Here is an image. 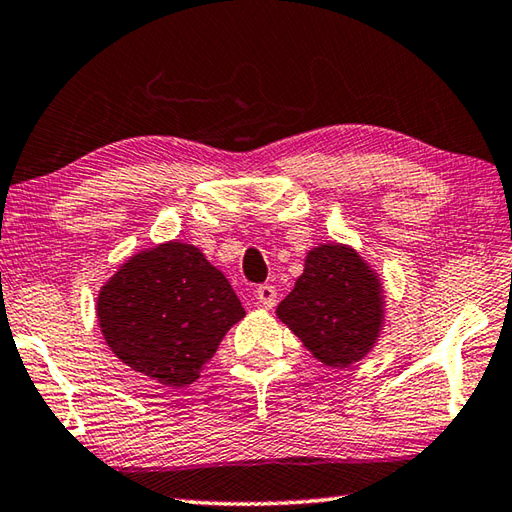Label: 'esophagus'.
<instances>
[{"label":"esophagus","instance_id":"34e87169","mask_svg":"<svg viewBox=\"0 0 512 512\" xmlns=\"http://www.w3.org/2000/svg\"><path fill=\"white\" fill-rule=\"evenodd\" d=\"M256 298H258V303L265 307V310H272V307L276 305V287L274 285H258Z\"/></svg>","mask_w":512,"mask_h":512}]
</instances>
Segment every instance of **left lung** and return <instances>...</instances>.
<instances>
[{
	"label": "left lung",
	"instance_id": "left-lung-1",
	"mask_svg": "<svg viewBox=\"0 0 512 512\" xmlns=\"http://www.w3.org/2000/svg\"><path fill=\"white\" fill-rule=\"evenodd\" d=\"M383 289L350 245L310 249L305 269L276 316L318 361L343 370L368 354L383 327Z\"/></svg>",
	"mask_w": 512,
	"mask_h": 512
}]
</instances>
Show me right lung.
Masks as SVG:
<instances>
[{
    "label": "right lung",
    "instance_id": "add662e5",
    "mask_svg": "<svg viewBox=\"0 0 512 512\" xmlns=\"http://www.w3.org/2000/svg\"><path fill=\"white\" fill-rule=\"evenodd\" d=\"M106 345L162 388H185L245 316L225 274L198 247L169 240L133 254L98 294Z\"/></svg>",
    "mask_w": 512,
    "mask_h": 512
}]
</instances>
